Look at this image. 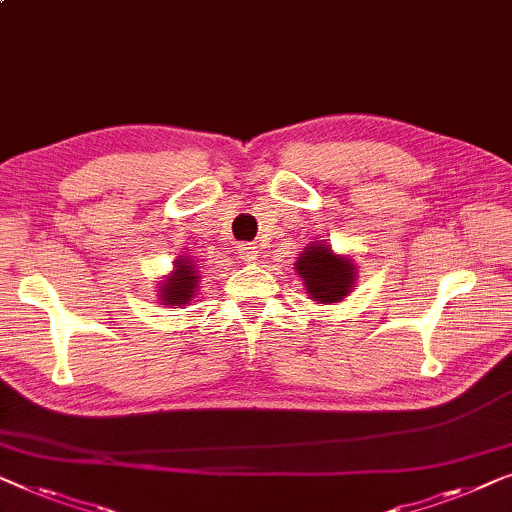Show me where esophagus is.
Listing matches in <instances>:
<instances>
[{
    "mask_svg": "<svg viewBox=\"0 0 512 512\" xmlns=\"http://www.w3.org/2000/svg\"><path fill=\"white\" fill-rule=\"evenodd\" d=\"M239 255H241L243 262L250 264V262H255V259H257V248L253 246V243H241Z\"/></svg>",
    "mask_w": 512,
    "mask_h": 512,
    "instance_id": "esophagus-1",
    "label": "esophagus"
}]
</instances>
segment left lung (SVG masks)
<instances>
[{
	"instance_id": "1",
	"label": "left lung",
	"mask_w": 512,
	"mask_h": 512,
	"mask_svg": "<svg viewBox=\"0 0 512 512\" xmlns=\"http://www.w3.org/2000/svg\"><path fill=\"white\" fill-rule=\"evenodd\" d=\"M294 269L304 280L306 292L318 304H336L352 292L357 280V266L350 257L331 253L327 243L313 241L297 257Z\"/></svg>"
}]
</instances>
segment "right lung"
Instances as JSON below:
<instances>
[{
  "label": "right lung",
  "mask_w": 512,
  "mask_h": 512,
  "mask_svg": "<svg viewBox=\"0 0 512 512\" xmlns=\"http://www.w3.org/2000/svg\"><path fill=\"white\" fill-rule=\"evenodd\" d=\"M199 273L194 271V262L190 257H178L174 262V271L162 280L160 285V304L164 306H183L192 301L197 292Z\"/></svg>",
  "instance_id": "obj_1"
}]
</instances>
